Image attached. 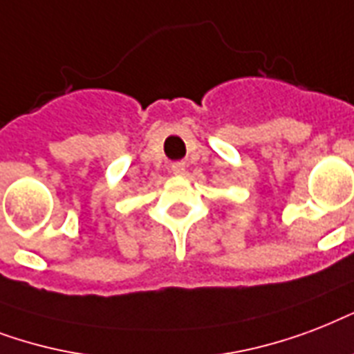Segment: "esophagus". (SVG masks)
I'll return each mask as SVG.
<instances>
[{"mask_svg": "<svg viewBox=\"0 0 354 354\" xmlns=\"http://www.w3.org/2000/svg\"><path fill=\"white\" fill-rule=\"evenodd\" d=\"M169 168H171V171H174L175 175H183L186 171V164L183 162V160H177V162L171 164Z\"/></svg>", "mask_w": 354, "mask_h": 354, "instance_id": "esophagus-1", "label": "esophagus"}]
</instances>
